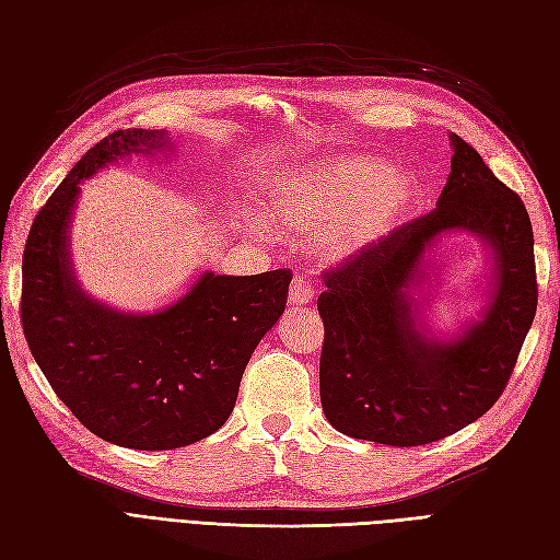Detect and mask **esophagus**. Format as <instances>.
<instances>
[{
    "mask_svg": "<svg viewBox=\"0 0 560 560\" xmlns=\"http://www.w3.org/2000/svg\"><path fill=\"white\" fill-rule=\"evenodd\" d=\"M315 299V290L311 284H306V280H303L301 276L294 278L292 287H290V306H306V303H311Z\"/></svg>",
    "mask_w": 560,
    "mask_h": 560,
    "instance_id": "obj_1",
    "label": "esophagus"
}]
</instances>
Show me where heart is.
Returning a JSON list of instances; mask_svg holds the SVG:
<instances>
[{
	"instance_id": "1",
	"label": "heart",
	"mask_w": 560,
	"mask_h": 560,
	"mask_svg": "<svg viewBox=\"0 0 560 560\" xmlns=\"http://www.w3.org/2000/svg\"><path fill=\"white\" fill-rule=\"evenodd\" d=\"M418 200L420 184L409 171L364 154H334L270 182L266 212L278 226L317 238L329 259H348L385 241ZM252 226L266 229L257 217Z\"/></svg>"
}]
</instances>
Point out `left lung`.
Listing matches in <instances>:
<instances>
[{
    "instance_id": "1",
    "label": "left lung",
    "mask_w": 560,
    "mask_h": 560,
    "mask_svg": "<svg viewBox=\"0 0 560 560\" xmlns=\"http://www.w3.org/2000/svg\"><path fill=\"white\" fill-rule=\"evenodd\" d=\"M451 149L436 208L331 273L317 299L322 411L348 436L422 446L467 428L502 395L535 319L528 210L455 132ZM455 234L482 241L489 280L478 315L444 330L424 284Z\"/></svg>"
}]
</instances>
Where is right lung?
Listing matches in <instances>:
<instances>
[{"label":"right lung","mask_w":560,"mask_h":560,"mask_svg":"<svg viewBox=\"0 0 560 560\" xmlns=\"http://www.w3.org/2000/svg\"><path fill=\"white\" fill-rule=\"evenodd\" d=\"M171 144L165 130L144 128L100 140L46 200L23 254L21 317L32 358L83 428L138 451L189 446L224 425L292 282L282 268L261 276L202 270L182 296L147 313L83 290L70 238L81 182Z\"/></svg>","instance_id":"obj_1"}]
</instances>
